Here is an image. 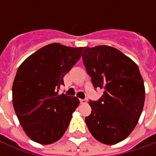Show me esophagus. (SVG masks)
Wrapping results in <instances>:
<instances>
[{
    "instance_id": "1",
    "label": "esophagus",
    "mask_w": 156,
    "mask_h": 156,
    "mask_svg": "<svg viewBox=\"0 0 156 156\" xmlns=\"http://www.w3.org/2000/svg\"><path fill=\"white\" fill-rule=\"evenodd\" d=\"M80 103L82 105H85V104H87V100L86 99H80Z\"/></svg>"
}]
</instances>
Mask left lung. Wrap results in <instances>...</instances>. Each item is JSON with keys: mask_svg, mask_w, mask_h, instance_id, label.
<instances>
[{"mask_svg": "<svg viewBox=\"0 0 156 156\" xmlns=\"http://www.w3.org/2000/svg\"><path fill=\"white\" fill-rule=\"evenodd\" d=\"M82 58L94 88L104 89L98 101L89 100L88 130L103 144H117L133 131L143 110L145 91L139 68L109 46L85 47Z\"/></svg>", "mask_w": 156, "mask_h": 156, "instance_id": "obj_1", "label": "left lung"}]
</instances>
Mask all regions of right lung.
Returning a JSON list of instances; mask_svg holds the SVG:
<instances>
[{
    "instance_id": "1",
    "label": "right lung",
    "mask_w": 156,
    "mask_h": 156,
    "mask_svg": "<svg viewBox=\"0 0 156 156\" xmlns=\"http://www.w3.org/2000/svg\"><path fill=\"white\" fill-rule=\"evenodd\" d=\"M82 52L83 48L51 43L29 56L17 69L12 85L13 107L23 130L37 143L52 144L68 129L80 102L58 91Z\"/></svg>"
}]
</instances>
